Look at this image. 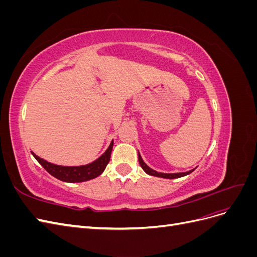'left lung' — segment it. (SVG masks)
Returning <instances> with one entry per match:
<instances>
[{
	"instance_id": "left-lung-1",
	"label": "left lung",
	"mask_w": 257,
	"mask_h": 257,
	"mask_svg": "<svg viewBox=\"0 0 257 257\" xmlns=\"http://www.w3.org/2000/svg\"><path fill=\"white\" fill-rule=\"evenodd\" d=\"M138 161H139V164H141L142 168L145 170L146 174L150 175V176H154V177H161V178H165V179H175V178H180V177H183V176H186L191 174L194 169L190 170V172H186V173H177V174H163V173H158L155 172V170L151 169L149 166L146 165V163L143 161L141 154H139L138 152Z\"/></svg>"
}]
</instances>
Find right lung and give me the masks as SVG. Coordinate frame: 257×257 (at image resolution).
Listing matches in <instances>:
<instances>
[{"instance_id": "obj_1", "label": "right lung", "mask_w": 257, "mask_h": 257, "mask_svg": "<svg viewBox=\"0 0 257 257\" xmlns=\"http://www.w3.org/2000/svg\"><path fill=\"white\" fill-rule=\"evenodd\" d=\"M112 146L113 142H111L110 146L108 147V149L105 151V153L100 155L96 161L92 162L91 164L83 166H60L41 159L33 152L32 154L37 160V162L40 163L51 176L59 179V180L64 182H83L98 177L104 172L107 164L110 161Z\"/></svg>"}]
</instances>
